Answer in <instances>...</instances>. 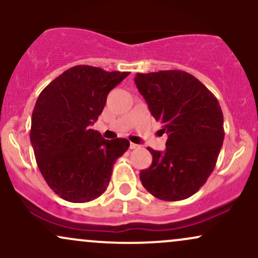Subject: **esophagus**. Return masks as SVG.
Here are the masks:
<instances>
[{
	"label": "esophagus",
	"mask_w": 258,
	"mask_h": 258,
	"mask_svg": "<svg viewBox=\"0 0 258 258\" xmlns=\"http://www.w3.org/2000/svg\"><path fill=\"white\" fill-rule=\"evenodd\" d=\"M139 148L138 144H135V143H130V149H137Z\"/></svg>",
	"instance_id": "34e87169"
}]
</instances>
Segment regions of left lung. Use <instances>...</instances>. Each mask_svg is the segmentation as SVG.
Instances as JSON below:
<instances>
[{"instance_id":"1","label":"left lung","mask_w":258,"mask_h":258,"mask_svg":"<svg viewBox=\"0 0 258 258\" xmlns=\"http://www.w3.org/2000/svg\"><path fill=\"white\" fill-rule=\"evenodd\" d=\"M136 86L167 133L164 153L148 148L149 168L139 173L150 194L165 201L186 199L212 173L224 139L223 114L211 91L180 70L137 74Z\"/></svg>"}]
</instances>
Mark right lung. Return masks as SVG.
<instances>
[{
  "label": "right lung",
  "instance_id": "obj_1",
  "mask_svg": "<svg viewBox=\"0 0 258 258\" xmlns=\"http://www.w3.org/2000/svg\"><path fill=\"white\" fill-rule=\"evenodd\" d=\"M128 74L76 65L38 96L31 117V146L44 180L61 199L87 203L108 188L112 166L130 142L108 141L91 126L102 114L109 92Z\"/></svg>",
  "mask_w": 258,
  "mask_h": 258
}]
</instances>
